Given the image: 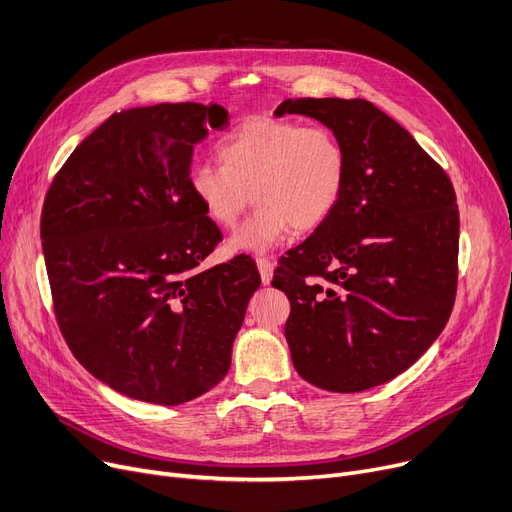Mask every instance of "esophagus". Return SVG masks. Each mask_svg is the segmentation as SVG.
<instances>
[{"mask_svg":"<svg viewBox=\"0 0 512 512\" xmlns=\"http://www.w3.org/2000/svg\"><path fill=\"white\" fill-rule=\"evenodd\" d=\"M257 270L261 274V282L263 284H270L274 278V261L267 259V257H257Z\"/></svg>","mask_w":512,"mask_h":512,"instance_id":"34e87169","label":"esophagus"}]
</instances>
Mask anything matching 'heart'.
<instances>
[{"instance_id":"obj_1","label":"heart","mask_w":512,"mask_h":512,"mask_svg":"<svg viewBox=\"0 0 512 512\" xmlns=\"http://www.w3.org/2000/svg\"><path fill=\"white\" fill-rule=\"evenodd\" d=\"M222 166L195 164L188 186L207 218L234 228L251 199V218L228 240L230 253H261L290 230L311 232L336 211L348 157L336 132L286 118H249L220 143Z\"/></svg>"}]
</instances>
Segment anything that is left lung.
Returning a JSON list of instances; mask_svg holds the SVG:
<instances>
[{"label":"left lung","mask_w":512,"mask_h":512,"mask_svg":"<svg viewBox=\"0 0 512 512\" xmlns=\"http://www.w3.org/2000/svg\"><path fill=\"white\" fill-rule=\"evenodd\" d=\"M342 141L344 195L280 259L294 369L330 392H363L409 369L442 334L456 294L459 207L446 172L365 99H286Z\"/></svg>","instance_id":"1"}]
</instances>
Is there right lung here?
<instances>
[{"label": "right lung", "instance_id": "right-lung-1", "mask_svg": "<svg viewBox=\"0 0 512 512\" xmlns=\"http://www.w3.org/2000/svg\"><path fill=\"white\" fill-rule=\"evenodd\" d=\"M218 103L112 114L53 178L41 242L60 330L76 361L116 392L182 405L230 369L261 278L247 257L199 270L222 240L195 201V145L224 130Z\"/></svg>", "mask_w": 512, "mask_h": 512}]
</instances>
